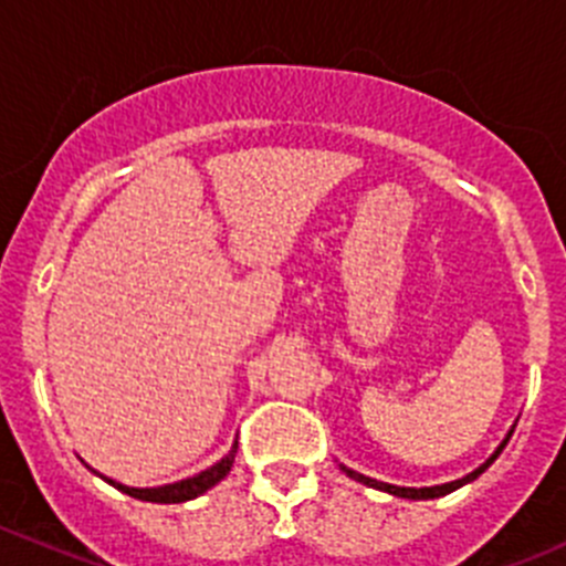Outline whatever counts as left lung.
<instances>
[{
  "mask_svg": "<svg viewBox=\"0 0 566 566\" xmlns=\"http://www.w3.org/2000/svg\"><path fill=\"white\" fill-rule=\"evenodd\" d=\"M514 432V430H511ZM511 432L509 436H505V441L500 443L497 447V452H494V455L489 458V461L483 463V467L480 469H474L472 474H467V478L463 480H455V483H443V485H430V489H402V485H390V483H377V480H371V478H363V474H357V472H352V469H346V474L348 478H355V480H360V483H366V485H374V489H382V491H388V494H396V497H408V500H430V497H443V494H450V491H455V489H461L463 483H469V480H474L478 478V474H483L485 469L491 467V463H494V458L500 455V452H503V447L505 443H509V438H511Z\"/></svg>",
  "mask_w": 566,
  "mask_h": 566,
  "instance_id": "obj_1",
  "label": "left lung"
}]
</instances>
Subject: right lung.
Instances as JSON below:
<instances>
[{
	"instance_id": "1",
	"label": "right lung",
	"mask_w": 566,
	"mask_h": 566,
	"mask_svg": "<svg viewBox=\"0 0 566 566\" xmlns=\"http://www.w3.org/2000/svg\"><path fill=\"white\" fill-rule=\"evenodd\" d=\"M234 455H237V443L231 447L229 455L223 458L220 463H214L211 469H206V472L195 474V478L189 480H181V483H172V485H161V489H128V485L123 483H114V480H108L111 485H116L119 491H125L128 497H136V500H145V503H187V500H195L198 494H203V491H209L211 485L220 483V480L226 478V474L231 472V463H234Z\"/></svg>"
}]
</instances>
